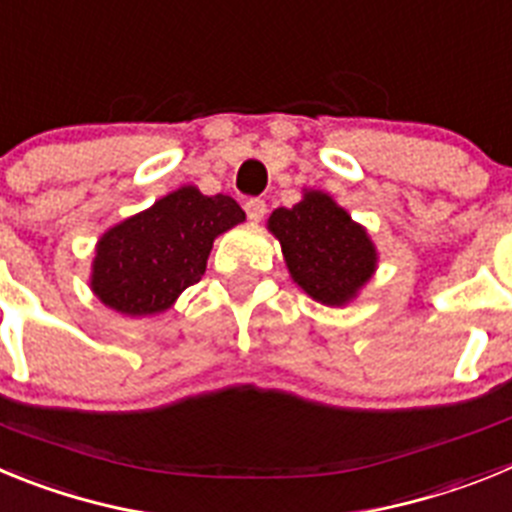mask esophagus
<instances>
[{
	"label": "esophagus",
	"mask_w": 512,
	"mask_h": 512,
	"mask_svg": "<svg viewBox=\"0 0 512 512\" xmlns=\"http://www.w3.org/2000/svg\"><path fill=\"white\" fill-rule=\"evenodd\" d=\"M246 215H248V220H253V223H259V220H264L266 202L259 200V197H251V200L246 202Z\"/></svg>",
	"instance_id": "esophagus-1"
}]
</instances>
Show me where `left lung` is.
Here are the masks:
<instances>
[{
    "label": "left lung",
    "instance_id": "8db88e82",
    "mask_svg": "<svg viewBox=\"0 0 512 512\" xmlns=\"http://www.w3.org/2000/svg\"><path fill=\"white\" fill-rule=\"evenodd\" d=\"M269 230L282 243L292 279L323 305L351 300L377 266L366 230L323 192H307L295 207L271 212Z\"/></svg>",
    "mask_w": 512,
    "mask_h": 512
}]
</instances>
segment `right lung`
<instances>
[{
    "instance_id": "1",
    "label": "right lung",
    "mask_w": 512,
    "mask_h": 512,
    "mask_svg": "<svg viewBox=\"0 0 512 512\" xmlns=\"http://www.w3.org/2000/svg\"><path fill=\"white\" fill-rule=\"evenodd\" d=\"M246 212L228 194L182 187L151 210L102 235L92 269L94 295L122 315H153L202 279L217 235Z\"/></svg>"
}]
</instances>
